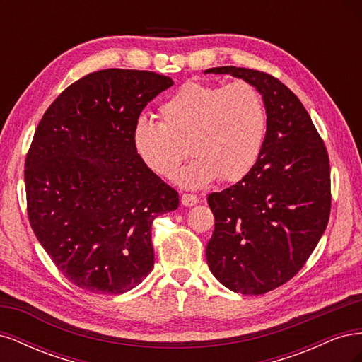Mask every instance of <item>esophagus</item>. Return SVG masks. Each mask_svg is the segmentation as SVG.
I'll return each mask as SVG.
<instances>
[{
    "mask_svg": "<svg viewBox=\"0 0 362 362\" xmlns=\"http://www.w3.org/2000/svg\"><path fill=\"white\" fill-rule=\"evenodd\" d=\"M198 202H199V198H198V196H194V194L184 193L181 196V204L185 205V206H193V205H196Z\"/></svg>",
    "mask_w": 362,
    "mask_h": 362,
    "instance_id": "esophagus-1",
    "label": "esophagus"
}]
</instances>
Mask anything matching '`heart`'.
<instances>
[{
  "instance_id": "obj_1",
  "label": "heart",
  "mask_w": 362,
  "mask_h": 362,
  "mask_svg": "<svg viewBox=\"0 0 362 362\" xmlns=\"http://www.w3.org/2000/svg\"><path fill=\"white\" fill-rule=\"evenodd\" d=\"M163 122L139 117L133 146L140 161L180 187L198 190L217 178L235 182L257 164L267 133V110L257 87L246 81L218 86L189 81L160 105Z\"/></svg>"
}]
</instances>
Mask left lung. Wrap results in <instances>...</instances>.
I'll use <instances>...</instances> for the list:
<instances>
[{
    "mask_svg": "<svg viewBox=\"0 0 362 362\" xmlns=\"http://www.w3.org/2000/svg\"><path fill=\"white\" fill-rule=\"evenodd\" d=\"M257 87L267 110L261 156L245 178L208 194L214 233L206 262L216 279L242 294L290 281L322 238L331 213L329 157L313 120L286 84L246 68L222 66Z\"/></svg>",
    "mask_w": 362,
    "mask_h": 362,
    "instance_id": "1",
    "label": "left lung"
}]
</instances>
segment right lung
I'll return each instance as SVG.
<instances>
[{
    "label": "right lung",
    "instance_id": "1",
    "mask_svg": "<svg viewBox=\"0 0 362 362\" xmlns=\"http://www.w3.org/2000/svg\"><path fill=\"white\" fill-rule=\"evenodd\" d=\"M173 81L103 69L64 89L39 122L25 158L30 225L76 287L120 294L154 267L151 228L177 210V190L140 161L133 125Z\"/></svg>",
    "mask_w": 362,
    "mask_h": 362
}]
</instances>
